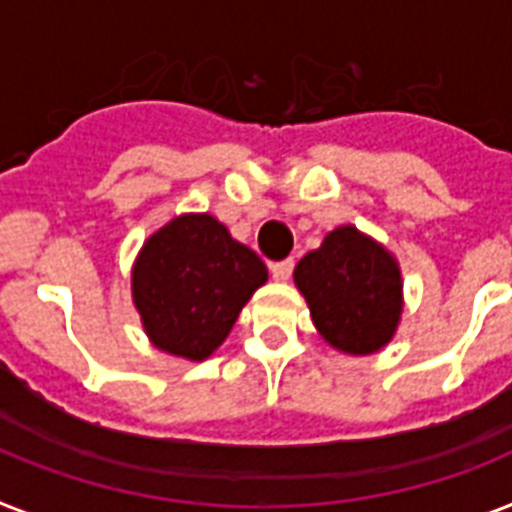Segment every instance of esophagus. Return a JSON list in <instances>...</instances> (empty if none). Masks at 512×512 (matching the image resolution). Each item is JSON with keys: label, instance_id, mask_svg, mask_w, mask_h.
<instances>
[{"label": "esophagus", "instance_id": "1", "mask_svg": "<svg viewBox=\"0 0 512 512\" xmlns=\"http://www.w3.org/2000/svg\"><path fill=\"white\" fill-rule=\"evenodd\" d=\"M292 270H294V260H281V263L270 265V276L284 284V281H289V276H292Z\"/></svg>", "mask_w": 512, "mask_h": 512}]
</instances>
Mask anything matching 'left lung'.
Listing matches in <instances>:
<instances>
[{"label": "left lung", "mask_w": 512, "mask_h": 512, "mask_svg": "<svg viewBox=\"0 0 512 512\" xmlns=\"http://www.w3.org/2000/svg\"><path fill=\"white\" fill-rule=\"evenodd\" d=\"M294 286L323 342L342 355H373L397 334L405 307L400 263L360 228L328 231L297 263Z\"/></svg>", "instance_id": "obj_1"}]
</instances>
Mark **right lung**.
Here are the masks:
<instances>
[{
	"label": "right lung",
	"instance_id": "obj_1",
	"mask_svg": "<svg viewBox=\"0 0 512 512\" xmlns=\"http://www.w3.org/2000/svg\"><path fill=\"white\" fill-rule=\"evenodd\" d=\"M265 281L263 260L218 218L184 213L141 244L131 268V299L152 347L199 363L226 342Z\"/></svg>",
	"mask_w": 512,
	"mask_h": 512
}]
</instances>
